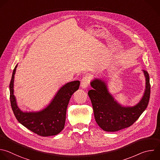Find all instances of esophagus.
Segmentation results:
<instances>
[{
	"label": "esophagus",
	"instance_id": "34e87169",
	"mask_svg": "<svg viewBox=\"0 0 160 160\" xmlns=\"http://www.w3.org/2000/svg\"><path fill=\"white\" fill-rule=\"evenodd\" d=\"M89 84V78L87 76H85L82 78L81 80V87L83 89H85L88 87Z\"/></svg>",
	"mask_w": 160,
	"mask_h": 160
}]
</instances>
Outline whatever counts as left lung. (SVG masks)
<instances>
[{
  "mask_svg": "<svg viewBox=\"0 0 160 160\" xmlns=\"http://www.w3.org/2000/svg\"><path fill=\"white\" fill-rule=\"evenodd\" d=\"M146 78V88L140 101L132 107H124L110 93L106 82L95 78L90 82L93 88L88 92L93 109L94 118L105 131L115 132L131 126L145 111L149 103L151 86L148 73L142 70Z\"/></svg>",
  "mask_w": 160,
  "mask_h": 160,
  "instance_id": "left-lung-1",
  "label": "left lung"
}]
</instances>
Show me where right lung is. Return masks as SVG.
<instances>
[{
	"label": "right lung",
	"mask_w": 160,
	"mask_h": 160,
	"mask_svg": "<svg viewBox=\"0 0 160 160\" xmlns=\"http://www.w3.org/2000/svg\"><path fill=\"white\" fill-rule=\"evenodd\" d=\"M18 64L15 67L9 85L11 108L17 120L24 127L41 136L59 134L64 128L66 112L72 95L80 86V81L68 82L57 92L44 109L38 112H23L18 106L14 95V82Z\"/></svg>",
	"instance_id": "right-lung-1"
}]
</instances>
